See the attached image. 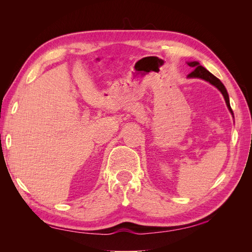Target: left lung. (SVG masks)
I'll list each match as a JSON object with an SVG mask.
<instances>
[{"mask_svg": "<svg viewBox=\"0 0 252 252\" xmlns=\"http://www.w3.org/2000/svg\"><path fill=\"white\" fill-rule=\"evenodd\" d=\"M187 64L191 68H193L192 72H190L188 74V78H200L202 80L209 82L211 85L216 86L220 91V93H222V94L225 98V101H226L227 107H228V109H229V111L232 113V109L230 107V103H229V95H228L227 90H226L225 86L223 85V83L220 82L217 77H215V75H213L212 73H210L207 69H206V68L201 66L200 63L196 62V61H194V62H188Z\"/></svg>", "mask_w": 252, "mask_h": 252, "instance_id": "obj_1", "label": "left lung"}]
</instances>
